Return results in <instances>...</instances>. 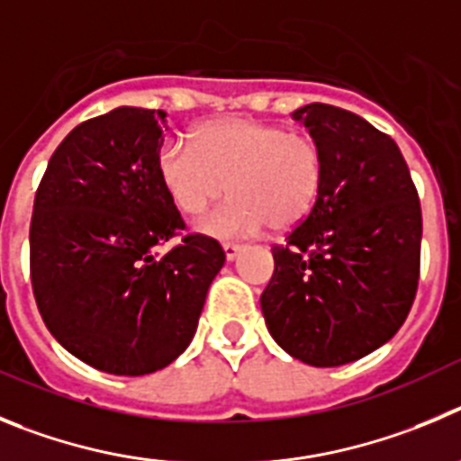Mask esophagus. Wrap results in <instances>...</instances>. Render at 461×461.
<instances>
[{
  "instance_id": "34e87169",
  "label": "esophagus",
  "mask_w": 461,
  "mask_h": 461,
  "mask_svg": "<svg viewBox=\"0 0 461 461\" xmlns=\"http://www.w3.org/2000/svg\"><path fill=\"white\" fill-rule=\"evenodd\" d=\"M222 250H225L227 261H234L236 257H239V252L243 250V246H240V243H230V240H227V243H222Z\"/></svg>"
}]
</instances>
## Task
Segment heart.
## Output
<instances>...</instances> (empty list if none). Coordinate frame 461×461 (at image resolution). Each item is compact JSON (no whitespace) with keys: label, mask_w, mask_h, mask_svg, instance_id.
Here are the masks:
<instances>
[{"label":"heart","mask_w":461,"mask_h":461,"mask_svg":"<svg viewBox=\"0 0 461 461\" xmlns=\"http://www.w3.org/2000/svg\"><path fill=\"white\" fill-rule=\"evenodd\" d=\"M158 179L174 206L200 215L227 190L230 202L200 225L211 236L285 231L310 215L321 194L326 153L317 138L277 123L227 117L204 123L194 142L169 138L158 149Z\"/></svg>","instance_id":"1"}]
</instances>
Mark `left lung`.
Masks as SVG:
<instances>
[{
	"mask_svg": "<svg viewBox=\"0 0 461 461\" xmlns=\"http://www.w3.org/2000/svg\"><path fill=\"white\" fill-rule=\"evenodd\" d=\"M326 153L321 194L282 246L261 294L268 333L314 367L372 354L400 330L420 276L422 213L395 140L349 110L294 112Z\"/></svg>",
	"mask_w": 461,
	"mask_h": 461,
	"instance_id": "left-lung-1",
	"label": "left lung"
}]
</instances>
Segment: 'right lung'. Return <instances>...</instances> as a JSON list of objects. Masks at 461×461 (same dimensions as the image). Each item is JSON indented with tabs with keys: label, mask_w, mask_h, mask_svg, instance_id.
I'll return each mask as SVG.
<instances>
[{
	"label": "right lung",
	"mask_w": 461,
	"mask_h": 461,
	"mask_svg": "<svg viewBox=\"0 0 461 461\" xmlns=\"http://www.w3.org/2000/svg\"><path fill=\"white\" fill-rule=\"evenodd\" d=\"M163 110L117 107L82 122L50 158L29 227V271L45 326L82 363L142 376L179 358L225 264L185 234L158 179Z\"/></svg>",
	"instance_id": "add662e5"
}]
</instances>
